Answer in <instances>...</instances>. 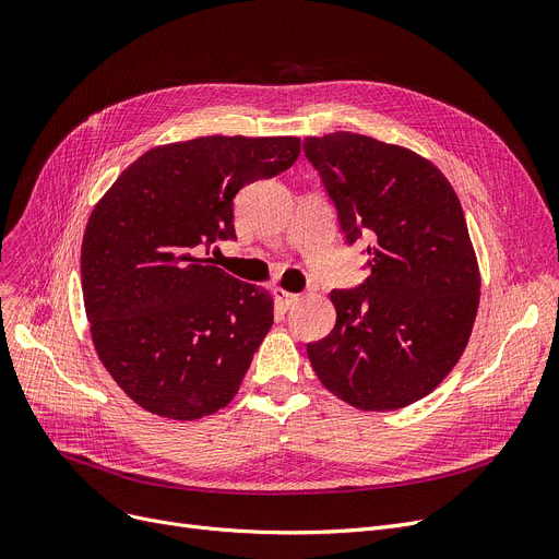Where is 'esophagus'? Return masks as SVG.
Masks as SVG:
<instances>
[{"instance_id":"obj_1","label":"esophagus","mask_w":559,"mask_h":559,"mask_svg":"<svg viewBox=\"0 0 559 559\" xmlns=\"http://www.w3.org/2000/svg\"><path fill=\"white\" fill-rule=\"evenodd\" d=\"M273 298H275V305L280 307V309H290V307H294L296 302H298V294H288V290H284V288H275L273 290Z\"/></svg>"}]
</instances>
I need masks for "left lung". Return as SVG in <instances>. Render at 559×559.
<instances>
[{
  "instance_id": "8db88e82",
  "label": "left lung",
  "mask_w": 559,
  "mask_h": 559,
  "mask_svg": "<svg viewBox=\"0 0 559 559\" xmlns=\"http://www.w3.org/2000/svg\"><path fill=\"white\" fill-rule=\"evenodd\" d=\"M348 246L366 243L370 275L334 288V330L307 355L341 401L401 409L460 361L480 302V273L462 204L437 166L353 131L302 143Z\"/></svg>"
}]
</instances>
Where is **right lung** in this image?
<instances>
[{"mask_svg":"<svg viewBox=\"0 0 559 559\" xmlns=\"http://www.w3.org/2000/svg\"><path fill=\"white\" fill-rule=\"evenodd\" d=\"M300 139L202 136L152 147L88 218L82 288L97 357L143 409L225 407L273 325L269 290L200 254L234 241V195L296 164Z\"/></svg>","mask_w":559,"mask_h":559,"instance_id":"obj_1","label":"right lung"}]
</instances>
